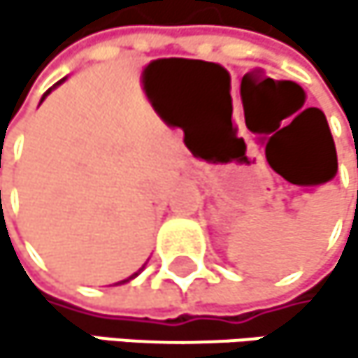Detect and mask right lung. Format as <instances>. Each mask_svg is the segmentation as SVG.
<instances>
[{
  "label": "right lung",
  "instance_id": "obj_1",
  "mask_svg": "<svg viewBox=\"0 0 358 358\" xmlns=\"http://www.w3.org/2000/svg\"><path fill=\"white\" fill-rule=\"evenodd\" d=\"M62 81H64V79H62ZM62 81H59V83H62ZM59 83H57V85H59ZM49 92H51V90H47V94H49ZM47 94H45V96H47ZM45 96H43V99H45ZM141 271H143V268H141ZM141 271H137V273H135V275H131V277H129V279H124V281H120V283H127V281H131V279H135V277H137V275H139V273H141Z\"/></svg>",
  "mask_w": 358,
  "mask_h": 358
}]
</instances>
